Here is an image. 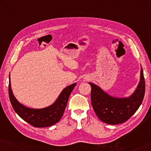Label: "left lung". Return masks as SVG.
<instances>
[{"mask_svg":"<svg viewBox=\"0 0 151 151\" xmlns=\"http://www.w3.org/2000/svg\"><path fill=\"white\" fill-rule=\"evenodd\" d=\"M88 84L91 86V100L95 113L101 121L109 124H119L127 121L139 109L145 93L142 66L139 83L133 93L128 97L111 96L96 84Z\"/></svg>","mask_w":151,"mask_h":151,"instance_id":"obj_1","label":"left lung"}]
</instances>
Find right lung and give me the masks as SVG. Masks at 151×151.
Instances as JSON below:
<instances>
[{
	"label": "right lung",
	"mask_w": 151,
	"mask_h": 151,
	"mask_svg": "<svg viewBox=\"0 0 151 151\" xmlns=\"http://www.w3.org/2000/svg\"><path fill=\"white\" fill-rule=\"evenodd\" d=\"M76 84L73 83L62 91L52 104L42 109L29 108L18 101L12 90L10 74L9 76V96L15 112L27 122L34 127L42 128L53 126L63 117L70 94Z\"/></svg>",
	"instance_id": "obj_1"
}]
</instances>
